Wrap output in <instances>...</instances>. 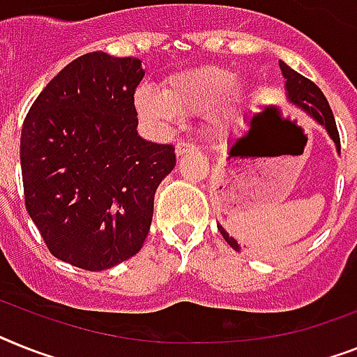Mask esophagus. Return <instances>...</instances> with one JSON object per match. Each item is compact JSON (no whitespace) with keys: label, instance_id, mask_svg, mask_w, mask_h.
Wrapping results in <instances>:
<instances>
[{"label":"esophagus","instance_id":"esophagus-1","mask_svg":"<svg viewBox=\"0 0 357 357\" xmlns=\"http://www.w3.org/2000/svg\"><path fill=\"white\" fill-rule=\"evenodd\" d=\"M197 147L193 146L191 142H184V140H178L175 146V153H176V157H182V155H185V153H190V151H195Z\"/></svg>","mask_w":357,"mask_h":357}]
</instances>
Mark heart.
I'll use <instances>...</instances> for the list:
<instances>
[{
    "label": "heart",
    "mask_w": 357,
    "mask_h": 357,
    "mask_svg": "<svg viewBox=\"0 0 357 357\" xmlns=\"http://www.w3.org/2000/svg\"><path fill=\"white\" fill-rule=\"evenodd\" d=\"M138 114L153 126H166L181 116L202 109L206 122L228 128L241 119L246 107L243 85L234 73L222 67H197L175 73L166 79L164 91L142 85L135 93Z\"/></svg>",
    "instance_id": "b5f03b06"
}]
</instances>
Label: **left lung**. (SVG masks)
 <instances>
[{
  "mask_svg": "<svg viewBox=\"0 0 357 357\" xmlns=\"http://www.w3.org/2000/svg\"><path fill=\"white\" fill-rule=\"evenodd\" d=\"M279 67H281L282 76H284V79H287V82H284V87H287L288 100H290L291 104L301 109V111L310 114L312 119L326 129V132L331 135L332 142L335 144V149H337V153H340L341 151L340 132H337V126H335L334 114H332V109L331 105H328V102H326L325 94L321 93V89L314 84V82H310V79L305 78L303 75L296 73V70L291 69V67H288L284 61L279 60ZM217 226H219V231L222 234L226 243L238 252L241 246H238L237 241H235L234 237H229V234L222 228V226L220 225Z\"/></svg>",
  "mask_w": 357,
  "mask_h": 357,
  "instance_id": "left-lung-1",
  "label": "left lung"
}]
</instances>
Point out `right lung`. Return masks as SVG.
<instances>
[{
  "mask_svg": "<svg viewBox=\"0 0 357 357\" xmlns=\"http://www.w3.org/2000/svg\"><path fill=\"white\" fill-rule=\"evenodd\" d=\"M138 58L87 52L54 76L22 129L25 206L49 252L100 272L137 255L175 147L138 137Z\"/></svg>",
  "mask_w": 357,
  "mask_h": 357,
  "instance_id": "add662e5",
  "label": "right lung"
}]
</instances>
